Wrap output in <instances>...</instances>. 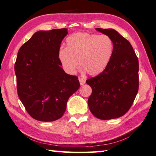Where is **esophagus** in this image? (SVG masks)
I'll use <instances>...</instances> for the list:
<instances>
[{
    "label": "esophagus",
    "mask_w": 156,
    "mask_h": 156,
    "mask_svg": "<svg viewBox=\"0 0 156 156\" xmlns=\"http://www.w3.org/2000/svg\"><path fill=\"white\" fill-rule=\"evenodd\" d=\"M79 81H80V83L81 85L84 84L85 82H86V80H84V79H83V78H82V77L79 78Z\"/></svg>",
    "instance_id": "obj_1"
}]
</instances>
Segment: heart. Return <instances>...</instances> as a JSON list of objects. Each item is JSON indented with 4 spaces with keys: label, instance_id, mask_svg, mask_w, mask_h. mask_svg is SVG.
I'll return each mask as SVG.
<instances>
[{
    "label": "heart",
    "instance_id": "heart-1",
    "mask_svg": "<svg viewBox=\"0 0 156 156\" xmlns=\"http://www.w3.org/2000/svg\"><path fill=\"white\" fill-rule=\"evenodd\" d=\"M66 48L60 49L59 58L65 70L75 73L79 67L91 76H96L108 66L114 45L108 35L74 34L67 38Z\"/></svg>",
    "mask_w": 156,
    "mask_h": 156
}]
</instances>
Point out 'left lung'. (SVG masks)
<instances>
[{
    "label": "left lung",
    "mask_w": 156,
    "mask_h": 156,
    "mask_svg": "<svg viewBox=\"0 0 156 156\" xmlns=\"http://www.w3.org/2000/svg\"><path fill=\"white\" fill-rule=\"evenodd\" d=\"M96 29L111 38L114 49L104 71L86 81L92 89L88 105L97 118H118L128 112L138 93V58L129 41L117 31Z\"/></svg>",
    "instance_id": "obj_1"
}]
</instances>
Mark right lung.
Segmentation results:
<instances>
[{
    "mask_svg": "<svg viewBox=\"0 0 156 156\" xmlns=\"http://www.w3.org/2000/svg\"><path fill=\"white\" fill-rule=\"evenodd\" d=\"M66 28L39 31L20 47L15 64L19 98L32 118L52 122L65 112L69 97L80 87L65 73L59 51Z\"/></svg>",
    "mask_w": 156,
    "mask_h": 156,
    "instance_id": "1",
    "label": "right lung"
}]
</instances>
